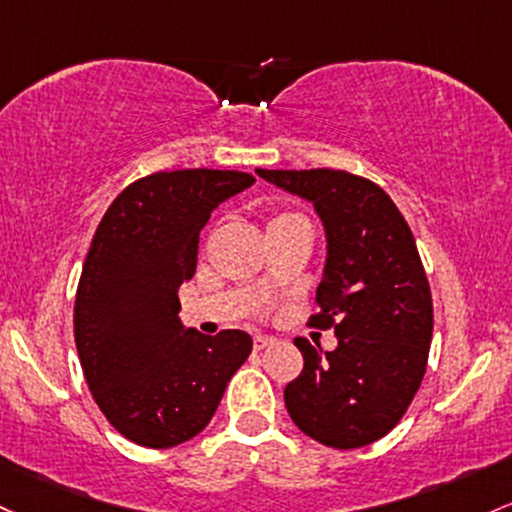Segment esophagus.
Here are the masks:
<instances>
[{"mask_svg":"<svg viewBox=\"0 0 512 512\" xmlns=\"http://www.w3.org/2000/svg\"><path fill=\"white\" fill-rule=\"evenodd\" d=\"M269 345H274V338H269V335H255V338H252V350L260 352Z\"/></svg>","mask_w":512,"mask_h":512,"instance_id":"1","label":"esophagus"}]
</instances>
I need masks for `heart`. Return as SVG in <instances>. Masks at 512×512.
<instances>
[{"label": "heart", "instance_id": "1", "mask_svg": "<svg viewBox=\"0 0 512 512\" xmlns=\"http://www.w3.org/2000/svg\"><path fill=\"white\" fill-rule=\"evenodd\" d=\"M296 221H306V218H303L301 213H296V211H279V213H272V218H269V223H267V230L289 226V223H296Z\"/></svg>", "mask_w": 512, "mask_h": 512}]
</instances>
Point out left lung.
<instances>
[{
    "label": "left lung",
    "mask_w": 512,
    "mask_h": 512,
    "mask_svg": "<svg viewBox=\"0 0 512 512\" xmlns=\"http://www.w3.org/2000/svg\"><path fill=\"white\" fill-rule=\"evenodd\" d=\"M257 174L313 201L328 235L308 325L333 328L338 347L294 340L303 369L286 384V411L325 447L372 445L396 428L428 367L432 296L411 228L372 179L328 167Z\"/></svg>",
    "instance_id": "left-lung-1"
}]
</instances>
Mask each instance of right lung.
<instances>
[{
  "label": "right lung",
  "instance_id": "obj_1",
  "mask_svg": "<svg viewBox=\"0 0 512 512\" xmlns=\"http://www.w3.org/2000/svg\"><path fill=\"white\" fill-rule=\"evenodd\" d=\"M252 182L238 170L153 172L99 221L75 296L77 355L99 411L140 447L199 435L250 355L243 330H184L177 291L194 277L211 211Z\"/></svg>",
  "mask_w": 512,
  "mask_h": 512
}]
</instances>
